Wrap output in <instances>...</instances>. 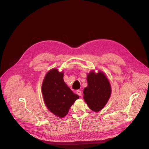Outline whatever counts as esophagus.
<instances>
[{
    "mask_svg": "<svg viewBox=\"0 0 149 149\" xmlns=\"http://www.w3.org/2000/svg\"><path fill=\"white\" fill-rule=\"evenodd\" d=\"M76 93H77V95H79V96H82V91H80V90H77V91H76Z\"/></svg>",
    "mask_w": 149,
    "mask_h": 149,
    "instance_id": "esophagus-1",
    "label": "esophagus"
}]
</instances>
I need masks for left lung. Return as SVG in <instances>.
Masks as SVG:
<instances>
[{
    "instance_id": "1",
    "label": "left lung",
    "mask_w": 149,
    "mask_h": 149,
    "mask_svg": "<svg viewBox=\"0 0 149 149\" xmlns=\"http://www.w3.org/2000/svg\"><path fill=\"white\" fill-rule=\"evenodd\" d=\"M88 86L84 90V99L90 109L99 111L110 98L111 90L109 80L104 73L91 71L87 76Z\"/></svg>"
}]
</instances>
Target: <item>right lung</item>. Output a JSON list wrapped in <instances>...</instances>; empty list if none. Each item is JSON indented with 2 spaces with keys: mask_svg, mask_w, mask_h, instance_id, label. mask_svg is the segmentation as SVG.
Masks as SVG:
<instances>
[{
  "mask_svg": "<svg viewBox=\"0 0 149 149\" xmlns=\"http://www.w3.org/2000/svg\"><path fill=\"white\" fill-rule=\"evenodd\" d=\"M64 73L56 68L49 70L43 79L42 93L46 106L56 116L63 118L79 96L67 86L63 79Z\"/></svg>",
  "mask_w": 149,
  "mask_h": 149,
  "instance_id": "add662e5",
  "label": "right lung"
}]
</instances>
